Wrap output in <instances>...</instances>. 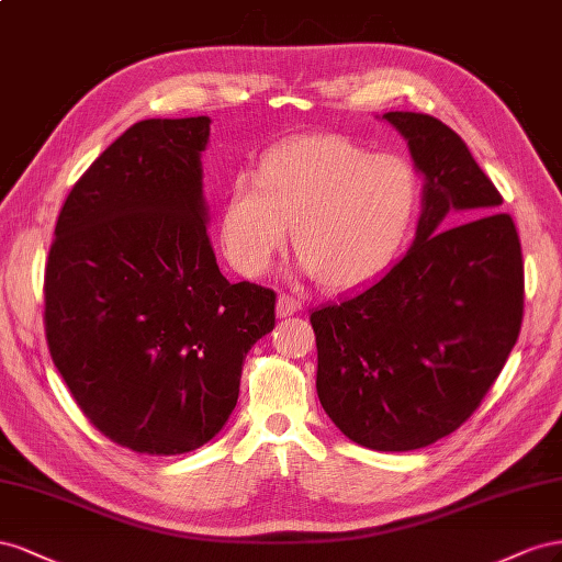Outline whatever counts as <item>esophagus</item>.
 Listing matches in <instances>:
<instances>
[{"label":"esophagus","mask_w":562,"mask_h":562,"mask_svg":"<svg viewBox=\"0 0 562 562\" xmlns=\"http://www.w3.org/2000/svg\"><path fill=\"white\" fill-rule=\"evenodd\" d=\"M299 311H301V301L299 299H294L290 294H280L278 296V306H276L278 317H290V315H294Z\"/></svg>","instance_id":"34e87169"}]
</instances>
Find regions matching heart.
Segmentation results:
<instances>
[{
	"label": "heart",
	"mask_w": 562,
	"mask_h": 562,
	"mask_svg": "<svg viewBox=\"0 0 562 562\" xmlns=\"http://www.w3.org/2000/svg\"><path fill=\"white\" fill-rule=\"evenodd\" d=\"M419 181L403 157L374 155L346 136L313 134L266 153L231 183L221 239L231 263L256 278L292 245L319 286L344 292L386 268L403 247Z\"/></svg>",
	"instance_id": "1"
}]
</instances>
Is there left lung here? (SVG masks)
I'll return each instance as SVG.
<instances>
[{"mask_svg": "<svg viewBox=\"0 0 562 562\" xmlns=\"http://www.w3.org/2000/svg\"><path fill=\"white\" fill-rule=\"evenodd\" d=\"M381 120L424 176L422 216L403 259L311 315L315 386L346 438L407 452L457 430L504 370L522 325V251L459 134L422 112Z\"/></svg>", "mask_w": 562, "mask_h": 562, "instance_id": "1", "label": "left lung"}]
</instances>
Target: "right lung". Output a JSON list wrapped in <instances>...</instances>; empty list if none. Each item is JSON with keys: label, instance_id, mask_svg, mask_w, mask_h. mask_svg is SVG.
Here are the masks:
<instances>
[{"label": "right lung", "instance_id": "add662e5", "mask_svg": "<svg viewBox=\"0 0 562 562\" xmlns=\"http://www.w3.org/2000/svg\"><path fill=\"white\" fill-rule=\"evenodd\" d=\"M210 122L130 126L72 186L46 261L56 370L87 419L138 454L210 442L247 352L276 327V292L231 284L206 235Z\"/></svg>", "mask_w": 562, "mask_h": 562}]
</instances>
